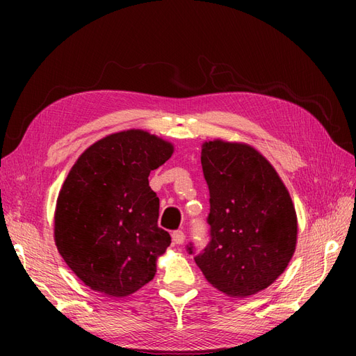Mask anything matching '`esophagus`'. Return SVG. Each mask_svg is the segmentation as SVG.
<instances>
[{
    "label": "esophagus",
    "mask_w": 356,
    "mask_h": 356,
    "mask_svg": "<svg viewBox=\"0 0 356 356\" xmlns=\"http://www.w3.org/2000/svg\"><path fill=\"white\" fill-rule=\"evenodd\" d=\"M184 239H186V234L182 230H175L174 233H172V241H174V243L181 245V243H184Z\"/></svg>",
    "instance_id": "1"
}]
</instances>
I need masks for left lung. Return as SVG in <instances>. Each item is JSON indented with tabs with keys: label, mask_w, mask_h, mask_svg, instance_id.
<instances>
[{
	"label": "left lung",
	"mask_w": 356,
	"mask_h": 356,
	"mask_svg": "<svg viewBox=\"0 0 356 356\" xmlns=\"http://www.w3.org/2000/svg\"><path fill=\"white\" fill-rule=\"evenodd\" d=\"M209 188V239L199 252L204 277L232 297H248L282 275L297 242V217L281 178L250 145L217 141L202 148Z\"/></svg>",
	"instance_id": "left-lung-1"
}]
</instances>
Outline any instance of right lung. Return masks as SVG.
Here are the masks:
<instances>
[{"instance_id":"obj_1","label":"right lung","mask_w":356,"mask_h":356,"mask_svg":"<svg viewBox=\"0 0 356 356\" xmlns=\"http://www.w3.org/2000/svg\"><path fill=\"white\" fill-rule=\"evenodd\" d=\"M174 148L144 131L106 136L89 147L59 193L55 241L81 281L124 297L156 275V258L170 245L157 225L159 197L148 184Z\"/></svg>"}]
</instances>
